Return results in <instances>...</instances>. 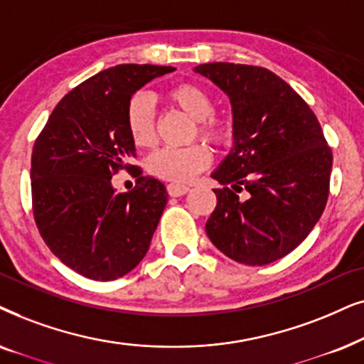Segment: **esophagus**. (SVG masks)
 I'll return each mask as SVG.
<instances>
[{"instance_id":"obj_1","label":"esophagus","mask_w":364,"mask_h":364,"mask_svg":"<svg viewBox=\"0 0 364 364\" xmlns=\"http://www.w3.org/2000/svg\"><path fill=\"white\" fill-rule=\"evenodd\" d=\"M166 190L169 193V196H183L190 191V186L178 185V183H169V185L166 186Z\"/></svg>"}]
</instances>
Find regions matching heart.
Listing matches in <instances>:
<instances>
[{"label":"heart","instance_id":"obj_1","mask_svg":"<svg viewBox=\"0 0 364 364\" xmlns=\"http://www.w3.org/2000/svg\"><path fill=\"white\" fill-rule=\"evenodd\" d=\"M168 98L200 124V133L206 139L221 143L230 133V123L220 116H213V100L201 86L181 83L168 91ZM126 126L129 136L138 148H148L154 143L156 124H154V106L148 95H136L129 100L126 108ZM211 153L205 144H191L188 148H163L148 159V169L154 176L168 181H191L198 173L210 166Z\"/></svg>","mask_w":364,"mask_h":364}]
</instances>
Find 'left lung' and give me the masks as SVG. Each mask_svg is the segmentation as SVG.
I'll list each match as a JSON object with an SVG mask.
<instances>
[{
	"instance_id": "left-lung-1",
	"label": "left lung",
	"mask_w": 364,
	"mask_h": 364,
	"mask_svg": "<svg viewBox=\"0 0 364 364\" xmlns=\"http://www.w3.org/2000/svg\"><path fill=\"white\" fill-rule=\"evenodd\" d=\"M228 96L232 146L211 178L218 203L206 235L228 258L263 266L311 232L326 206L333 154L316 116L274 73L206 63L193 70ZM241 189L249 191L241 198Z\"/></svg>"
}]
</instances>
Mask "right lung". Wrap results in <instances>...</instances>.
I'll use <instances>...</instances> for the list:
<instances>
[{"instance_id":"1","label":"right lung","mask_w":364,"mask_h":364,"mask_svg":"<svg viewBox=\"0 0 364 364\" xmlns=\"http://www.w3.org/2000/svg\"><path fill=\"white\" fill-rule=\"evenodd\" d=\"M171 66L118 65L71 90L38 136L31 156L33 213L45 243L76 273L111 281L136 268L148 253L168 203L158 179L133 191L111 183L136 148L126 108L138 90Z\"/></svg>"}]
</instances>
